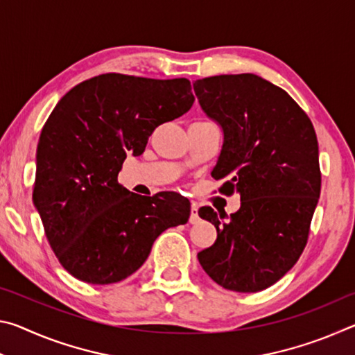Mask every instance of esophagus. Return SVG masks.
<instances>
[{"label": "esophagus", "instance_id": "1", "mask_svg": "<svg viewBox=\"0 0 355 355\" xmlns=\"http://www.w3.org/2000/svg\"><path fill=\"white\" fill-rule=\"evenodd\" d=\"M191 224H197L199 222V213H197V207L191 208V216H189Z\"/></svg>", "mask_w": 355, "mask_h": 355}]
</instances>
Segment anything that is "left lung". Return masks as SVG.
<instances>
[{
  "instance_id": "8db88e82",
  "label": "left lung",
  "mask_w": 355,
  "mask_h": 355,
  "mask_svg": "<svg viewBox=\"0 0 355 355\" xmlns=\"http://www.w3.org/2000/svg\"><path fill=\"white\" fill-rule=\"evenodd\" d=\"M194 92L224 133L211 175L227 178L224 194L241 197L227 222L225 213L199 209L218 239L197 258L225 290L261 291L290 271L307 244L321 192L313 123L284 89L254 73L203 78Z\"/></svg>"
}]
</instances>
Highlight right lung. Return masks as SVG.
Segmentation results:
<instances>
[{
  "mask_svg": "<svg viewBox=\"0 0 355 355\" xmlns=\"http://www.w3.org/2000/svg\"><path fill=\"white\" fill-rule=\"evenodd\" d=\"M192 103L186 78L120 73L83 81L58 101L39 137L33 202L59 263L78 280L127 279L161 233L188 222L182 196H137L117 175L127 155H142L155 128Z\"/></svg>",
  "mask_w": 355,
  "mask_h": 355,
  "instance_id": "add662e5",
  "label": "right lung"
}]
</instances>
